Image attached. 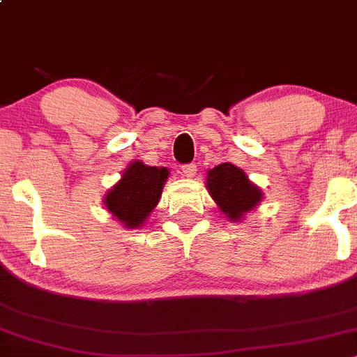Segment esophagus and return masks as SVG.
Segmentation results:
<instances>
[{
	"instance_id": "1",
	"label": "esophagus",
	"mask_w": 357,
	"mask_h": 357,
	"mask_svg": "<svg viewBox=\"0 0 357 357\" xmlns=\"http://www.w3.org/2000/svg\"><path fill=\"white\" fill-rule=\"evenodd\" d=\"M181 171L186 178H195V174H197V166H195V164H186V166L181 167Z\"/></svg>"
}]
</instances>
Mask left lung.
<instances>
[{
	"label": "left lung",
	"mask_w": 357,
	"mask_h": 357,
	"mask_svg": "<svg viewBox=\"0 0 357 357\" xmlns=\"http://www.w3.org/2000/svg\"><path fill=\"white\" fill-rule=\"evenodd\" d=\"M207 191L220 212L232 222H241L264 200L260 186L250 181L241 167L222 162L207 171Z\"/></svg>",
	"instance_id": "obj_1"
}]
</instances>
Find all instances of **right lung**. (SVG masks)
<instances>
[{"label": "right lung", "instance_id": "obj_1", "mask_svg": "<svg viewBox=\"0 0 357 357\" xmlns=\"http://www.w3.org/2000/svg\"><path fill=\"white\" fill-rule=\"evenodd\" d=\"M167 178V167L133 160L123 171L119 181L106 191L104 207L123 227H142L159 204Z\"/></svg>", "mask_w": 357, "mask_h": 357}]
</instances>
